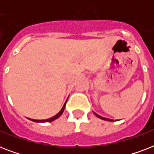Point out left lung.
<instances>
[{"mask_svg": "<svg viewBox=\"0 0 154 154\" xmlns=\"http://www.w3.org/2000/svg\"><path fill=\"white\" fill-rule=\"evenodd\" d=\"M94 114L96 115V116H97V117H99V118H101V119L105 120V121H110V122H112V120H110V119H108V118H105V117H101V116H99V115H97V113H95V112H94Z\"/></svg>", "mask_w": 154, "mask_h": 154, "instance_id": "8db88e82", "label": "left lung"}]
</instances>
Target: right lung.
Here are the masks:
<instances>
[{"label":"right lung","instance_id":"add662e5","mask_svg":"<svg viewBox=\"0 0 154 154\" xmlns=\"http://www.w3.org/2000/svg\"><path fill=\"white\" fill-rule=\"evenodd\" d=\"M65 104H66V101H65V105H63L62 109H61V110H60V112H58L57 114H56L54 117H51V118H49V119H46V120H34V119H30V118H29V119L31 120V121H32V122H53V121H54V120L57 119L58 117H60V115L62 114L63 112H64V109H65Z\"/></svg>","mask_w":154,"mask_h":154}]
</instances>
